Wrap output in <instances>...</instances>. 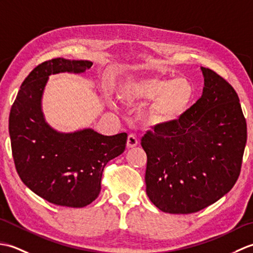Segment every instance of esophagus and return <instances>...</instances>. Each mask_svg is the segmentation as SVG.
<instances>
[{
  "label": "esophagus",
  "mask_w": 253,
  "mask_h": 253,
  "mask_svg": "<svg viewBox=\"0 0 253 253\" xmlns=\"http://www.w3.org/2000/svg\"><path fill=\"white\" fill-rule=\"evenodd\" d=\"M138 146V139L133 136V135H129L127 138V148H133Z\"/></svg>",
  "instance_id": "1"
}]
</instances>
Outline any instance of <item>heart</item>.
<instances>
[{
	"mask_svg": "<svg viewBox=\"0 0 253 253\" xmlns=\"http://www.w3.org/2000/svg\"><path fill=\"white\" fill-rule=\"evenodd\" d=\"M125 102L152 100L146 115L151 128L174 125L184 117L195 102L196 88L186 77L148 76L126 80L120 88Z\"/></svg>",
	"mask_w": 253,
	"mask_h": 253,
	"instance_id": "b5f03b06",
	"label": "heart"
}]
</instances>
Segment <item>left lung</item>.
<instances>
[{
    "mask_svg": "<svg viewBox=\"0 0 253 253\" xmlns=\"http://www.w3.org/2000/svg\"><path fill=\"white\" fill-rule=\"evenodd\" d=\"M201 98L179 122L148 131L147 195L161 211L189 214L211 206L232 189L240 174L247 124L234 88L201 67Z\"/></svg>",
    "mask_w": 253,
    "mask_h": 253,
    "instance_id": "1",
    "label": "left lung"
}]
</instances>
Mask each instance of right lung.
<instances>
[{
    "label": "right lung",
    "mask_w": 253,
    "mask_h": 253,
    "mask_svg": "<svg viewBox=\"0 0 253 253\" xmlns=\"http://www.w3.org/2000/svg\"><path fill=\"white\" fill-rule=\"evenodd\" d=\"M92 64L63 57L40 64L24 80L10 109L16 170L31 191L56 206L84 208L94 201L105 165L126 148V132L104 136L92 128L61 132L45 121L42 95L49 76L82 74Z\"/></svg>",
    "instance_id": "right-lung-1"
}]
</instances>
